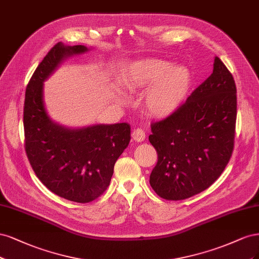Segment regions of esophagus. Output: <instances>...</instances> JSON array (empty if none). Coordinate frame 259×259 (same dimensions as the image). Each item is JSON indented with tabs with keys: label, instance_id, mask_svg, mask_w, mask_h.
Wrapping results in <instances>:
<instances>
[{
	"label": "esophagus",
	"instance_id": "1",
	"mask_svg": "<svg viewBox=\"0 0 259 259\" xmlns=\"http://www.w3.org/2000/svg\"><path fill=\"white\" fill-rule=\"evenodd\" d=\"M132 138L136 142L144 141L145 140V132L140 128H137L132 131Z\"/></svg>",
	"mask_w": 259,
	"mask_h": 259
}]
</instances>
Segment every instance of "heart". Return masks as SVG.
<instances>
[{
    "label": "heart",
    "instance_id": "obj_1",
    "mask_svg": "<svg viewBox=\"0 0 259 259\" xmlns=\"http://www.w3.org/2000/svg\"><path fill=\"white\" fill-rule=\"evenodd\" d=\"M123 86L129 91L144 90V111L156 118L174 113L184 102L190 87V75L184 66H171L160 59H146L132 64Z\"/></svg>",
    "mask_w": 259,
    "mask_h": 259
}]
</instances>
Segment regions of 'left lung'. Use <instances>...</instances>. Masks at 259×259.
<instances>
[{
	"mask_svg": "<svg viewBox=\"0 0 259 259\" xmlns=\"http://www.w3.org/2000/svg\"><path fill=\"white\" fill-rule=\"evenodd\" d=\"M237 88L219 57L213 73L168 117L153 122L148 137L158 154L149 183L165 200H184L210 187L231 157Z\"/></svg>",
	"mask_w": 259,
	"mask_h": 259,
	"instance_id": "obj_1",
	"label": "left lung"
}]
</instances>
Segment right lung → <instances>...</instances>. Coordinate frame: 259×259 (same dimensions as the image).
<instances>
[{
    "instance_id": "add662e5",
    "label": "right lung",
    "mask_w": 259,
    "mask_h": 259,
    "mask_svg": "<svg viewBox=\"0 0 259 259\" xmlns=\"http://www.w3.org/2000/svg\"><path fill=\"white\" fill-rule=\"evenodd\" d=\"M86 52L84 45L57 43L29 80L23 107L24 147L33 171L54 194L79 203L94 201L106 190L131 139L127 122L70 129L49 118L44 81L66 58Z\"/></svg>"
}]
</instances>
